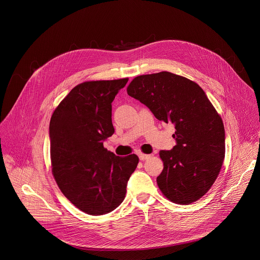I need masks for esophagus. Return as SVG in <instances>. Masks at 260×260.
<instances>
[{
  "mask_svg": "<svg viewBox=\"0 0 260 260\" xmlns=\"http://www.w3.org/2000/svg\"><path fill=\"white\" fill-rule=\"evenodd\" d=\"M149 157H150L149 154H144V153H140V154H139V158H140V160H142V161L148 159Z\"/></svg>",
  "mask_w": 260,
  "mask_h": 260,
  "instance_id": "1",
  "label": "esophagus"
}]
</instances>
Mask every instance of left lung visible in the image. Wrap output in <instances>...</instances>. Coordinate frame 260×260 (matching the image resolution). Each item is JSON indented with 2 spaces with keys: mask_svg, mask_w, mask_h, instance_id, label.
<instances>
[{
  "mask_svg": "<svg viewBox=\"0 0 260 260\" xmlns=\"http://www.w3.org/2000/svg\"><path fill=\"white\" fill-rule=\"evenodd\" d=\"M129 96L159 120L175 125L176 145L161 150L164 168L157 177L163 195L177 204L200 199L215 182L225 156L222 119L195 82L170 72L135 77Z\"/></svg>",
  "mask_w": 260,
  "mask_h": 260,
  "instance_id": "1",
  "label": "left lung"
}]
</instances>
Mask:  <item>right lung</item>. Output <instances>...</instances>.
Here are the masks:
<instances>
[{
  "instance_id": "right-lung-1",
  "label": "right lung",
  "mask_w": 260,
  "mask_h": 260,
  "mask_svg": "<svg viewBox=\"0 0 260 260\" xmlns=\"http://www.w3.org/2000/svg\"><path fill=\"white\" fill-rule=\"evenodd\" d=\"M128 78L87 81L74 87L50 121L52 173L65 197L81 211L103 215L124 200L139 158L116 156L103 141L114 133L112 102Z\"/></svg>"
}]
</instances>
